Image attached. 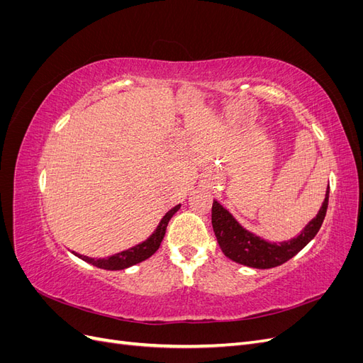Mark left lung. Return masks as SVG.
I'll return each instance as SVG.
<instances>
[{
  "label": "left lung",
  "instance_id": "1",
  "mask_svg": "<svg viewBox=\"0 0 363 363\" xmlns=\"http://www.w3.org/2000/svg\"><path fill=\"white\" fill-rule=\"evenodd\" d=\"M328 194H330V188H327L321 211L306 225L301 235L288 240V242L280 244L267 242V240L260 239L259 236L247 232L221 204L213 201L212 225L218 244L228 259L240 263V265L259 269L279 267L281 263L292 259L296 252H300L315 238V235L320 232L327 213Z\"/></svg>",
  "mask_w": 363,
  "mask_h": 363
}]
</instances>
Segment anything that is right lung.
Listing matches in <instances>:
<instances>
[{
    "mask_svg": "<svg viewBox=\"0 0 363 363\" xmlns=\"http://www.w3.org/2000/svg\"><path fill=\"white\" fill-rule=\"evenodd\" d=\"M179 208H180V204L175 206L174 208H171V211L163 216L157 230L151 235V238L147 239L145 242H142V244H139L133 248H130V250L123 251V252H118V255L106 257V259H92V257H87V256L77 255V252H75V255L79 256L80 259H83L84 262L91 263V265L98 267L101 269H125L131 265H136V263L151 257L159 250L162 240L164 238V233H167V227H168L169 219L172 218V215L175 212L179 211Z\"/></svg>",
    "mask_w": 363,
    "mask_h": 363,
    "instance_id": "1",
    "label": "right lung"
}]
</instances>
